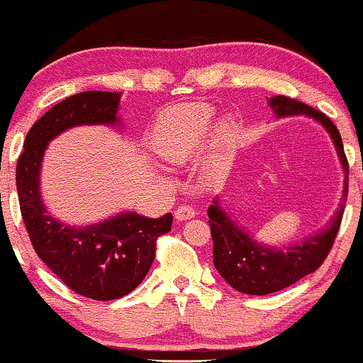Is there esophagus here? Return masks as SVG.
<instances>
[{
	"instance_id": "esophagus-1",
	"label": "esophagus",
	"mask_w": 363,
	"mask_h": 363,
	"mask_svg": "<svg viewBox=\"0 0 363 363\" xmlns=\"http://www.w3.org/2000/svg\"><path fill=\"white\" fill-rule=\"evenodd\" d=\"M194 214H196L194 208H191V206H186V204L177 206V209L174 211V218H176L177 221H186V219L194 218Z\"/></svg>"
}]
</instances>
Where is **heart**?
I'll use <instances>...</instances> for the list:
<instances>
[{
  "instance_id": "1",
  "label": "heart",
  "mask_w": 363,
  "mask_h": 363,
  "mask_svg": "<svg viewBox=\"0 0 363 363\" xmlns=\"http://www.w3.org/2000/svg\"><path fill=\"white\" fill-rule=\"evenodd\" d=\"M213 118L214 108L208 104H186L169 108L155 122L154 150L167 162H187L203 147ZM229 128V123H224L219 134L228 137Z\"/></svg>"
}]
</instances>
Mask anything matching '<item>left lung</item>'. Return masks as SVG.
Returning <instances> with one entry per match:
<instances>
[{"mask_svg": "<svg viewBox=\"0 0 363 363\" xmlns=\"http://www.w3.org/2000/svg\"><path fill=\"white\" fill-rule=\"evenodd\" d=\"M268 104L278 117L305 113L327 128L337 147L342 166L345 169V187H343V203L328 226L315 236H310L301 245L288 246L283 250L266 247L251 240L219 208L218 201L209 206L208 216L216 269L235 290L247 295H269L291 286L298 279L316 272L328 256L338 235L348 194V160L343 150L340 132L335 123L320 110L284 95L269 99Z\"/></svg>", "mask_w": 363, "mask_h": 363, "instance_id": "obj_1", "label": "left lung"}]
</instances>
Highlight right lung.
Returning a JSON list of instances; mask_svg holds the SVG:
<instances>
[{
	"mask_svg": "<svg viewBox=\"0 0 363 363\" xmlns=\"http://www.w3.org/2000/svg\"><path fill=\"white\" fill-rule=\"evenodd\" d=\"M121 94L82 91L48 110L26 134L16 164L20 209L36 255L77 295L97 301L134 291L152 266L157 238L171 231L172 214H118L108 221L72 228L47 213L40 197V166L48 142L67 128L116 123Z\"/></svg>",
	"mask_w": 363,
	"mask_h": 363,
	"instance_id": "obj_1",
	"label": "right lung"
}]
</instances>
